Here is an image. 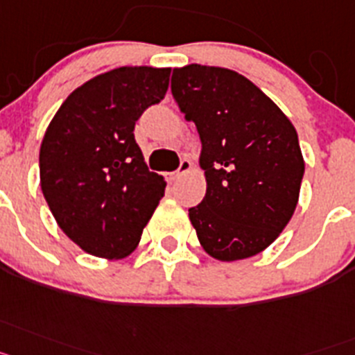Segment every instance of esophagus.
I'll return each instance as SVG.
<instances>
[{
    "mask_svg": "<svg viewBox=\"0 0 355 355\" xmlns=\"http://www.w3.org/2000/svg\"><path fill=\"white\" fill-rule=\"evenodd\" d=\"M191 166H193V164H191V160H189V159H182V160H180V164H178L177 171H173V173H169V180H171V182L178 180V178H180L182 175L187 173V171H189Z\"/></svg>",
    "mask_w": 355,
    "mask_h": 355,
    "instance_id": "esophagus-1",
    "label": "esophagus"
}]
</instances>
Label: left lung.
Masks as SVG:
<instances>
[{"label":"left lung","mask_w":355,"mask_h":355,"mask_svg":"<svg viewBox=\"0 0 355 355\" xmlns=\"http://www.w3.org/2000/svg\"><path fill=\"white\" fill-rule=\"evenodd\" d=\"M171 92L202 141L207 193L189 209L200 245L218 261L257 255L298 203L306 164L295 126L257 85L225 67L173 69Z\"/></svg>","instance_id":"obj_1"}]
</instances>
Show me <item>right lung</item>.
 Returning a JSON list of instances; mask_svg holds the SVG:
<instances>
[{"mask_svg": "<svg viewBox=\"0 0 355 355\" xmlns=\"http://www.w3.org/2000/svg\"><path fill=\"white\" fill-rule=\"evenodd\" d=\"M169 67H118L80 85L49 123L39 152L41 189L58 227L96 257L135 250L164 196L134 128L166 96Z\"/></svg>", "mask_w": 355, "mask_h": 355, "instance_id": "1", "label": "right lung"}]
</instances>
